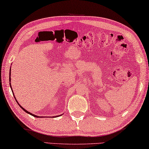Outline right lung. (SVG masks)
Listing matches in <instances>:
<instances>
[{
  "mask_svg": "<svg viewBox=\"0 0 149 149\" xmlns=\"http://www.w3.org/2000/svg\"><path fill=\"white\" fill-rule=\"evenodd\" d=\"M9 81H10V78H9ZM10 86H11V85H10ZM15 99H16V98H15ZM16 100H17V99H16ZM18 104H19V103H18ZM19 106H20V104H19ZM20 108H22V109H23V111H24L25 112H26V113H29V114H31V115H32V116H35V117H37V118H38V117H39V116H36V115H35V114H32L31 113H29V111H26V110H25L24 108H22V107H21V106H20ZM55 117H56V116H55Z\"/></svg>",
  "mask_w": 149,
  "mask_h": 149,
  "instance_id": "add662e5",
  "label": "right lung"
}]
</instances>
